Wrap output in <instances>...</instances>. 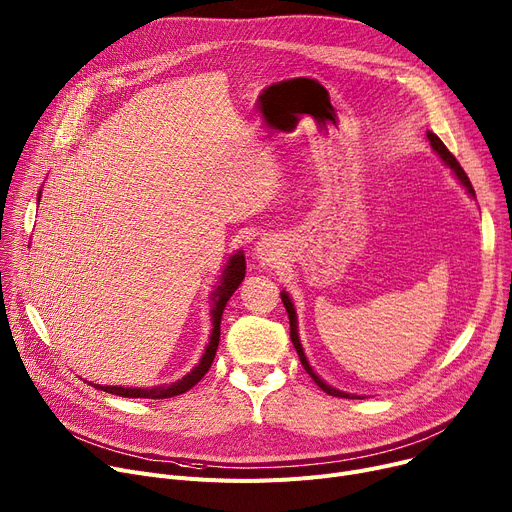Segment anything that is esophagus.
Returning <instances> with one entry per match:
<instances>
[{
	"label": "esophagus",
	"instance_id": "obj_1",
	"mask_svg": "<svg viewBox=\"0 0 512 512\" xmlns=\"http://www.w3.org/2000/svg\"><path fill=\"white\" fill-rule=\"evenodd\" d=\"M257 259L263 263H274L278 259V251H274V245L269 241H261L257 245Z\"/></svg>",
	"mask_w": 512,
	"mask_h": 512
}]
</instances>
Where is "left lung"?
<instances>
[{
	"label": "left lung",
	"mask_w": 512,
	"mask_h": 512,
	"mask_svg": "<svg viewBox=\"0 0 512 512\" xmlns=\"http://www.w3.org/2000/svg\"><path fill=\"white\" fill-rule=\"evenodd\" d=\"M428 135V142H430V146H432V150L442 158V162H445L451 170H453V175L457 177V181L467 189V193L471 195V197H475V191H473V187H471V181H469V177L465 175V170L461 168V164L457 162V158L447 150V146L440 142V138L436 133H432V131H428L426 133ZM280 296H282V302H284V306H286V313H288V319H290V339H292V344H294V348H296V352H298V358H300V362H302V366H304V370L311 374V379L327 393V395H335V397H346V399H354V397H358V395H352V393H344V391H339V389H333L331 385H327L321 377H317V372L313 370V366L309 364V360H306V356H304V350H302V344H300V339H298V321H296V311H294V304H292V300H290V296L286 294V290H282L280 292Z\"/></svg>",
	"instance_id": "left-lung-1"
}]
</instances>
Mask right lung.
Returning <instances> with one entry per match:
<instances>
[{"mask_svg":"<svg viewBox=\"0 0 512 512\" xmlns=\"http://www.w3.org/2000/svg\"><path fill=\"white\" fill-rule=\"evenodd\" d=\"M39 197H41V191H39ZM245 255L238 251L234 255H230L224 271H222V278H220V286L212 292V335H210V344L206 348V352H203L199 364L189 372L185 374L183 379L170 383V385H156V387H102V385H94L98 387L100 391H107V393H113V395H119V397H129V399H135V397H142V399H166V397H175V395H181L185 391H189L191 387H195L201 379L203 374H206L216 358V350H218V342H220V321H222V313L226 309V302L230 300V296L236 292V288L241 286V282L245 280Z\"/></svg>","mask_w":512,"mask_h":512,"instance_id":"obj_1","label":"right lung"}]
</instances>
